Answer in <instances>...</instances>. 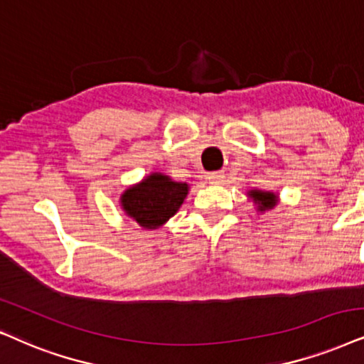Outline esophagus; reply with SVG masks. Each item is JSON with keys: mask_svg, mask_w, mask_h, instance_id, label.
<instances>
[{"mask_svg": "<svg viewBox=\"0 0 364 364\" xmlns=\"http://www.w3.org/2000/svg\"><path fill=\"white\" fill-rule=\"evenodd\" d=\"M208 181L211 183V185H223L225 181V174L222 171H211L208 173Z\"/></svg>", "mask_w": 364, "mask_h": 364, "instance_id": "34e87169", "label": "esophagus"}]
</instances>
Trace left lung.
<instances>
[{
    "label": "left lung",
    "instance_id": "obj_1",
    "mask_svg": "<svg viewBox=\"0 0 364 364\" xmlns=\"http://www.w3.org/2000/svg\"><path fill=\"white\" fill-rule=\"evenodd\" d=\"M248 196L254 200V203L257 205V210L259 211H265V210H272L275 205H277V195L272 191H260V190H250L248 191Z\"/></svg>",
    "mask_w": 364,
    "mask_h": 364
}]
</instances>
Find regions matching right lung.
<instances>
[{"label": "right lung", "mask_w": 364, "mask_h": 364, "mask_svg": "<svg viewBox=\"0 0 364 364\" xmlns=\"http://www.w3.org/2000/svg\"><path fill=\"white\" fill-rule=\"evenodd\" d=\"M186 195V183L173 181L163 173H151L122 193L121 206L139 227L153 230L176 213Z\"/></svg>", "instance_id": "add662e5"}]
</instances>
